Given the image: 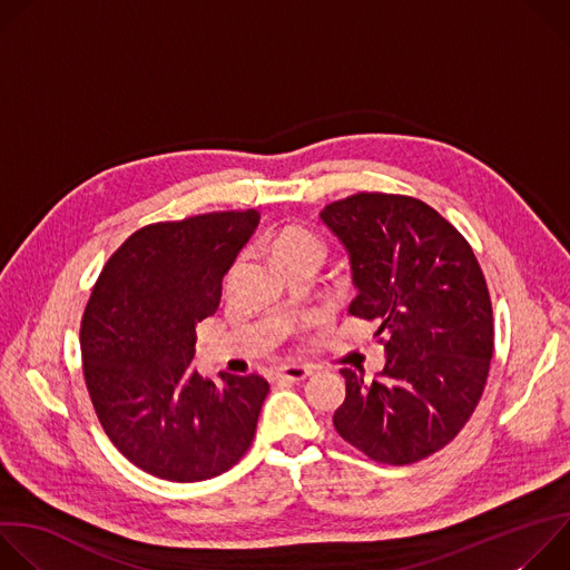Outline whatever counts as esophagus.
Returning <instances> with one entry per match:
<instances>
[{
  "label": "esophagus",
  "instance_id": "34e87169",
  "mask_svg": "<svg viewBox=\"0 0 570 570\" xmlns=\"http://www.w3.org/2000/svg\"><path fill=\"white\" fill-rule=\"evenodd\" d=\"M313 370L311 367H304V365H286V367H279L275 372V379L279 381H304L306 376H311Z\"/></svg>",
  "mask_w": 570,
  "mask_h": 570
}]
</instances>
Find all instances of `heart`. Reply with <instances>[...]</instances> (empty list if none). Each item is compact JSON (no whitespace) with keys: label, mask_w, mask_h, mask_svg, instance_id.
I'll return each mask as SVG.
<instances>
[{"label":"heart","mask_w":570,"mask_h":570,"mask_svg":"<svg viewBox=\"0 0 570 570\" xmlns=\"http://www.w3.org/2000/svg\"><path fill=\"white\" fill-rule=\"evenodd\" d=\"M268 248H271V253L275 255V259H277L286 271H291V268H295V266H299V264H306V262H320V264H322L324 255H327V246H324V240H322L315 232H311V229H306V227H297V225H291V227L279 229V232L271 238ZM238 268H240V259H236V262L229 266V271H227V275H225V284H232V282H234Z\"/></svg>","instance_id":"1"}]
</instances>
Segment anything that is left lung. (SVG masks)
Returning <instances> with one entry per match:
<instances>
[{
    "instance_id": "1",
    "label": "left lung",
    "mask_w": 570,
    "mask_h": 570,
    "mask_svg": "<svg viewBox=\"0 0 570 570\" xmlns=\"http://www.w3.org/2000/svg\"><path fill=\"white\" fill-rule=\"evenodd\" d=\"M350 253V313L379 324L385 365L372 383L350 367L338 435L383 464H413L469 422L494 354V315L466 238L426 203L354 194L322 209Z\"/></svg>"
}]
</instances>
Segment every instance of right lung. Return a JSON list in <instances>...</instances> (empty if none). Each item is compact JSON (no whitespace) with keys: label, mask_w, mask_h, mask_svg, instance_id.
<instances>
[{"label":"right lung","mask_w":570,"mask_h":570,"mask_svg":"<svg viewBox=\"0 0 570 570\" xmlns=\"http://www.w3.org/2000/svg\"><path fill=\"white\" fill-rule=\"evenodd\" d=\"M259 223L257 209L153 223L104 266L80 322V356L110 442L150 475L196 482L253 444L268 381L194 367L196 324L216 313L223 277Z\"/></svg>","instance_id":"right-lung-1"}]
</instances>
